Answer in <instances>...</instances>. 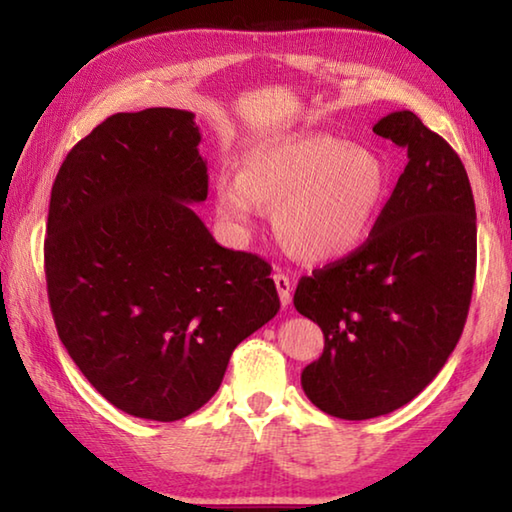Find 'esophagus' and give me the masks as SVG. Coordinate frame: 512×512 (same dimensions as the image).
<instances>
[{
    "mask_svg": "<svg viewBox=\"0 0 512 512\" xmlns=\"http://www.w3.org/2000/svg\"><path fill=\"white\" fill-rule=\"evenodd\" d=\"M273 282H275V289H277V296H280L282 307H289V302H291V289H293L291 280H289L287 275L275 273V275H273Z\"/></svg>",
    "mask_w": 512,
    "mask_h": 512,
    "instance_id": "esophagus-1",
    "label": "esophagus"
}]
</instances>
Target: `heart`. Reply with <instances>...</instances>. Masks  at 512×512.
<instances>
[{"mask_svg":"<svg viewBox=\"0 0 512 512\" xmlns=\"http://www.w3.org/2000/svg\"><path fill=\"white\" fill-rule=\"evenodd\" d=\"M393 173L381 155L341 137L296 131L250 151L239 178L216 180V212L239 235L259 205L273 207L280 244L302 262H334L366 244L391 196Z\"/></svg>","mask_w":512,"mask_h":512,"instance_id":"1","label":"heart"}]
</instances>
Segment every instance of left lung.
I'll use <instances>...</instances> for the list:
<instances>
[{"instance_id":"obj_1","label":"left lung","mask_w":512,"mask_h":512,"mask_svg":"<svg viewBox=\"0 0 512 512\" xmlns=\"http://www.w3.org/2000/svg\"><path fill=\"white\" fill-rule=\"evenodd\" d=\"M372 131L404 146V173L366 244L293 296L325 336L302 391L341 420L386 415L431 384L461 339L476 273L474 196L456 151L411 110Z\"/></svg>"}]
</instances>
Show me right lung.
Returning a JSON list of instances; mask_svg holds the SVG:
<instances>
[{
  "mask_svg": "<svg viewBox=\"0 0 512 512\" xmlns=\"http://www.w3.org/2000/svg\"><path fill=\"white\" fill-rule=\"evenodd\" d=\"M194 112H117L51 187L45 273L60 341L128 415L173 422L219 391L230 354L280 309L271 266L219 246Z\"/></svg>",
  "mask_w": 512,
  "mask_h": 512,
  "instance_id": "right-lung-1",
  "label": "right lung"
}]
</instances>
